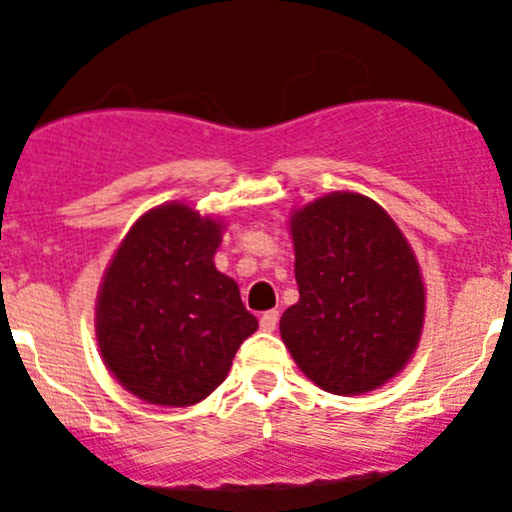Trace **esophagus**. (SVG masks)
Instances as JSON below:
<instances>
[{"label":"esophagus","instance_id":"esophagus-1","mask_svg":"<svg viewBox=\"0 0 512 512\" xmlns=\"http://www.w3.org/2000/svg\"><path fill=\"white\" fill-rule=\"evenodd\" d=\"M276 328H278V310H266V313L261 315V330L273 333Z\"/></svg>","mask_w":512,"mask_h":512}]
</instances>
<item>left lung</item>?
Instances as JSON below:
<instances>
[{
	"label": "left lung",
	"mask_w": 512,
	"mask_h": 512,
	"mask_svg": "<svg viewBox=\"0 0 512 512\" xmlns=\"http://www.w3.org/2000/svg\"><path fill=\"white\" fill-rule=\"evenodd\" d=\"M298 303L281 337L300 372L333 394H365L397 377L424 328L419 263L377 202L330 192L291 214Z\"/></svg>",
	"instance_id": "1"
}]
</instances>
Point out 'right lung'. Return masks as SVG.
<instances>
[{
    "mask_svg": "<svg viewBox=\"0 0 512 512\" xmlns=\"http://www.w3.org/2000/svg\"><path fill=\"white\" fill-rule=\"evenodd\" d=\"M224 221L182 202L150 209L110 258L96 303V340L110 374L160 407H192L231 370L258 320L234 278L214 266Z\"/></svg>",
    "mask_w": 512,
    "mask_h": 512,
    "instance_id": "add662e5",
    "label": "right lung"
}]
</instances>
